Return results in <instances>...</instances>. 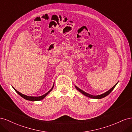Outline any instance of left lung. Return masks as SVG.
Segmentation results:
<instances>
[{
    "instance_id": "left-lung-1",
    "label": "left lung",
    "mask_w": 132,
    "mask_h": 132,
    "mask_svg": "<svg viewBox=\"0 0 132 132\" xmlns=\"http://www.w3.org/2000/svg\"><path fill=\"white\" fill-rule=\"evenodd\" d=\"M117 84H118V82L116 84H115L112 87V88H111L109 90H108L107 91L105 92V93H103V94H101V95H96V96H95V95H90V94H87V93H85V91H84L81 90V89H80L79 88V87H77V86H75V88L77 89V90H78V91L80 92V93H81L82 95L86 96V97H88L91 98H95V99H101V98H103V97H105L107 96V95H109L111 93V91L114 89L115 86H116V85Z\"/></svg>"
}]
</instances>
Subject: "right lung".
<instances>
[{"mask_svg": "<svg viewBox=\"0 0 132 132\" xmlns=\"http://www.w3.org/2000/svg\"><path fill=\"white\" fill-rule=\"evenodd\" d=\"M54 84H53V86H52V87L51 88V89L49 91H48L47 93H46V94H44V95H42V96H27V95H24V94H22V93H20V92H19L18 91H17L16 90L14 87H13V88H14V89L15 90V91L16 92V93L20 95V96H21L22 97V98H23L24 99H25V100H29V101H40V100H43L44 98H45L46 96L50 92L53 90V87H54Z\"/></svg>", "mask_w": 132, "mask_h": 132, "instance_id": "obj_1", "label": "right lung"}]
</instances>
